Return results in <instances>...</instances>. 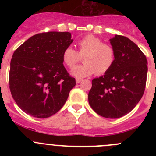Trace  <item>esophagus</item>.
Returning a JSON list of instances; mask_svg holds the SVG:
<instances>
[{"label": "esophagus", "mask_w": 156, "mask_h": 156, "mask_svg": "<svg viewBox=\"0 0 156 156\" xmlns=\"http://www.w3.org/2000/svg\"><path fill=\"white\" fill-rule=\"evenodd\" d=\"M81 81H82V79H81V78H77V79H76L77 84H79V83L81 82Z\"/></svg>", "instance_id": "34e87169"}]
</instances>
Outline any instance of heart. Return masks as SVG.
<instances>
[{
	"label": "heart",
	"mask_w": 156,
	"mask_h": 156,
	"mask_svg": "<svg viewBox=\"0 0 156 156\" xmlns=\"http://www.w3.org/2000/svg\"><path fill=\"white\" fill-rule=\"evenodd\" d=\"M78 52L68 47L62 53L64 63L72 68L81 59L84 63L76 66L71 71V74L76 78H85L96 72L103 75L107 72L115 62V50L111 45L103 43L101 39L88 34L77 43Z\"/></svg>",
	"instance_id": "b5f03b06"
}]
</instances>
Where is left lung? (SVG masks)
Returning a JSON list of instances; mask_svg holds the SVG:
<instances>
[{
    "label": "left lung",
    "mask_w": 156,
    "mask_h": 156,
    "mask_svg": "<svg viewBox=\"0 0 156 156\" xmlns=\"http://www.w3.org/2000/svg\"><path fill=\"white\" fill-rule=\"evenodd\" d=\"M115 50L112 68L92 81L88 94L91 108L104 118L118 119L130 112L144 95L147 60L137 45L122 35L110 39Z\"/></svg>",
    "instance_id": "1"
}]
</instances>
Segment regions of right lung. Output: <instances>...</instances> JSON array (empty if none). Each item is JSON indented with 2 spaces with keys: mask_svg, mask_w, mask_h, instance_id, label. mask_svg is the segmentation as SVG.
<instances>
[{
  "mask_svg": "<svg viewBox=\"0 0 156 156\" xmlns=\"http://www.w3.org/2000/svg\"><path fill=\"white\" fill-rule=\"evenodd\" d=\"M72 41L70 32L49 31L34 34L15 50L10 62V90L26 114L48 118L65 104L76 84L62 60L64 50Z\"/></svg>",
  "mask_w": 156,
  "mask_h": 156,
  "instance_id": "add662e5",
  "label": "right lung"
}]
</instances>
